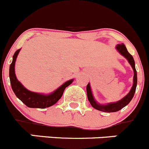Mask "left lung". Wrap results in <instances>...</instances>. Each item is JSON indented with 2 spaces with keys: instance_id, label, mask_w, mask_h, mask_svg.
Returning a JSON list of instances; mask_svg holds the SVG:
<instances>
[{
  "instance_id": "1",
  "label": "left lung",
  "mask_w": 149,
  "mask_h": 149,
  "mask_svg": "<svg viewBox=\"0 0 149 149\" xmlns=\"http://www.w3.org/2000/svg\"><path fill=\"white\" fill-rule=\"evenodd\" d=\"M116 48L120 54H121V56H124V57L128 61V62L130 63V64L131 65L133 71H134L133 85L131 90H130V91L126 95L125 97H123L121 100H119V101L116 102H110L106 104H102L97 102L96 101V100L94 99V97H93V93H92V91H91V88L90 83H88V84L87 85V87H86L88 100V101L90 102L92 107H93V108L97 109V110H100V111H102V112H105V113L117 112L118 111V110H121V109H122L123 107H125V106H127V104L130 102V101L132 100L133 97H134V92H135V90H136V87H137V72H136L135 63H134V58H133V57L132 56V55H130V53H129V52L127 51V47H126V46L124 45V44H119V45H116Z\"/></svg>"
}]
</instances>
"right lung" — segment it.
<instances>
[{"mask_svg": "<svg viewBox=\"0 0 149 149\" xmlns=\"http://www.w3.org/2000/svg\"><path fill=\"white\" fill-rule=\"evenodd\" d=\"M19 51H20V49H17L15 52L13 56V60L9 66L10 83H11L12 90L17 97L19 100H21L25 105L28 106V107H31V108L44 109L56 104L61 98L65 88L70 84H72V82L74 81V79L65 82L60 87L58 88L56 90L49 94L36 93V92H33L28 90L17 80L16 74H15V62H16Z\"/></svg>", "mask_w": 149, "mask_h": 149, "instance_id": "right-lung-1", "label": "right lung"}]
</instances>
